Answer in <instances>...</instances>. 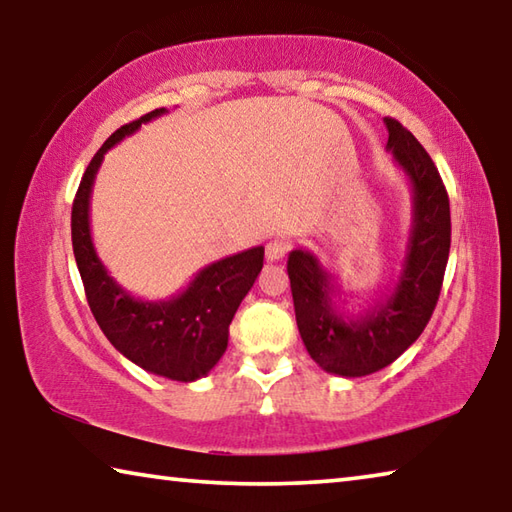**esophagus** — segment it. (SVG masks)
<instances>
[{
  "mask_svg": "<svg viewBox=\"0 0 512 512\" xmlns=\"http://www.w3.org/2000/svg\"><path fill=\"white\" fill-rule=\"evenodd\" d=\"M289 248H291V244L287 239H273V241H268L266 244V259L268 262H280V259H284V255L289 253Z\"/></svg>",
  "mask_w": 512,
  "mask_h": 512,
  "instance_id": "34e87169",
  "label": "esophagus"
}]
</instances>
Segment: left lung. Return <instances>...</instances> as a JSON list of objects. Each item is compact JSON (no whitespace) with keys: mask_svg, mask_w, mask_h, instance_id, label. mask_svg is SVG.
I'll return each mask as SVG.
<instances>
[{"mask_svg":"<svg viewBox=\"0 0 512 512\" xmlns=\"http://www.w3.org/2000/svg\"><path fill=\"white\" fill-rule=\"evenodd\" d=\"M388 144L413 189V221L400 277L384 300L361 314H343L332 273L309 250L289 253L293 307L302 343L320 368L363 377L391 366L424 332L443 287L452 244V219L443 178L422 144L397 119L386 117Z\"/></svg>","mask_w":512,"mask_h":512,"instance_id":"left-lung-1","label":"left lung"}]
</instances>
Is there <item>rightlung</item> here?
<instances>
[{
  "instance_id": "1",
  "label": "right lung",
  "mask_w": 512,
  "mask_h": 512,
  "mask_svg": "<svg viewBox=\"0 0 512 512\" xmlns=\"http://www.w3.org/2000/svg\"><path fill=\"white\" fill-rule=\"evenodd\" d=\"M164 112L167 108H158L117 128L94 155L72 205V246L85 298L106 339L146 372L173 381H196L228 348V327L262 271L264 248H248L201 268L187 289L169 300H140L112 280L90 235V196L103 155Z\"/></svg>"
}]
</instances>
